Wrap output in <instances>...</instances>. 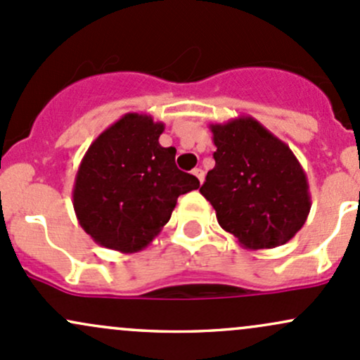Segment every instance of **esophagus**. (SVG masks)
<instances>
[{"instance_id":"obj_1","label":"esophagus","mask_w":360,"mask_h":360,"mask_svg":"<svg viewBox=\"0 0 360 360\" xmlns=\"http://www.w3.org/2000/svg\"><path fill=\"white\" fill-rule=\"evenodd\" d=\"M192 173H194V175L197 176V180H199L200 184H202V181H204V169L202 168H195Z\"/></svg>"}]
</instances>
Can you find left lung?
I'll return each instance as SVG.
<instances>
[{"label":"left lung","instance_id":"obj_1","mask_svg":"<svg viewBox=\"0 0 360 360\" xmlns=\"http://www.w3.org/2000/svg\"><path fill=\"white\" fill-rule=\"evenodd\" d=\"M210 129L216 165L200 194L214 207L219 226L245 249L287 243L311 211L307 176L295 154L252 117Z\"/></svg>","mask_w":360,"mask_h":360}]
</instances>
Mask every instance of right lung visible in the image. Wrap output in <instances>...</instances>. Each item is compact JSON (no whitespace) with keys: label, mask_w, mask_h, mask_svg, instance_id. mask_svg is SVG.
Here are the masks:
<instances>
[{"label":"right lung","mask_w":360,"mask_h":360,"mask_svg":"<svg viewBox=\"0 0 360 360\" xmlns=\"http://www.w3.org/2000/svg\"><path fill=\"white\" fill-rule=\"evenodd\" d=\"M165 125L127 113L89 146L73 184V210L87 235L123 254L146 249L172 218L176 199L199 188L180 172L175 148H163Z\"/></svg>","instance_id":"add662e5"}]
</instances>
